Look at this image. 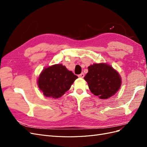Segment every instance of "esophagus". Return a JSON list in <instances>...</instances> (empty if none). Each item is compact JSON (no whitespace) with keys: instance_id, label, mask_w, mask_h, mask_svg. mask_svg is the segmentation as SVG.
<instances>
[{"instance_id":"obj_1","label":"esophagus","mask_w":147,"mask_h":147,"mask_svg":"<svg viewBox=\"0 0 147 147\" xmlns=\"http://www.w3.org/2000/svg\"><path fill=\"white\" fill-rule=\"evenodd\" d=\"M78 77H80V78H83V77H84V74L83 73H82L81 74L78 75Z\"/></svg>"}]
</instances>
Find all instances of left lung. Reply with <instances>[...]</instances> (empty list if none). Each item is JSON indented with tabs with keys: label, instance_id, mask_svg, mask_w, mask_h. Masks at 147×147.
I'll return each instance as SVG.
<instances>
[{
	"label": "left lung",
	"instance_id": "left-lung-1",
	"mask_svg": "<svg viewBox=\"0 0 147 147\" xmlns=\"http://www.w3.org/2000/svg\"><path fill=\"white\" fill-rule=\"evenodd\" d=\"M92 94L102 99L113 96L121 86L119 75L106 64H94L88 67V72L84 77Z\"/></svg>",
	"mask_w": 147,
	"mask_h": 147
}]
</instances>
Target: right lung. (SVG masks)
I'll list each match as a JSON object with an SVG mask.
<instances>
[{"mask_svg": "<svg viewBox=\"0 0 147 147\" xmlns=\"http://www.w3.org/2000/svg\"><path fill=\"white\" fill-rule=\"evenodd\" d=\"M78 78L62 64H55L44 69L38 79V85L47 97L58 98L67 91Z\"/></svg>", "mask_w": 147, "mask_h": 147, "instance_id": "add662e5", "label": "right lung"}]
</instances>
